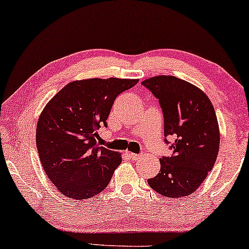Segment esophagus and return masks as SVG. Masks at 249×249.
Masks as SVG:
<instances>
[{
	"instance_id": "obj_1",
	"label": "esophagus",
	"mask_w": 249,
	"mask_h": 249,
	"mask_svg": "<svg viewBox=\"0 0 249 249\" xmlns=\"http://www.w3.org/2000/svg\"><path fill=\"white\" fill-rule=\"evenodd\" d=\"M128 156H129V158H131L132 160H137V159H139V155H137V154H132V152H129L128 154Z\"/></svg>"
}]
</instances>
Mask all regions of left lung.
<instances>
[{
  "mask_svg": "<svg viewBox=\"0 0 249 249\" xmlns=\"http://www.w3.org/2000/svg\"><path fill=\"white\" fill-rule=\"evenodd\" d=\"M158 99L163 114L164 142L175 141L170 157L160 159V171L149 186L164 197L193 194L216 162L219 128L212 102L200 89L173 75H159L141 82Z\"/></svg>",
  "mask_w": 249,
  "mask_h": 249,
  "instance_id": "1",
  "label": "left lung"
}]
</instances>
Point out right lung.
Segmentation results:
<instances>
[{"instance_id": "1", "label": "right lung", "mask_w": 249, "mask_h": 249, "mask_svg": "<svg viewBox=\"0 0 249 249\" xmlns=\"http://www.w3.org/2000/svg\"><path fill=\"white\" fill-rule=\"evenodd\" d=\"M138 80L88 79L61 89L42 111L36 148L51 182L76 200L93 197L108 186L121 162L117 151L99 147L95 138L120 93Z\"/></svg>"}]
</instances>
